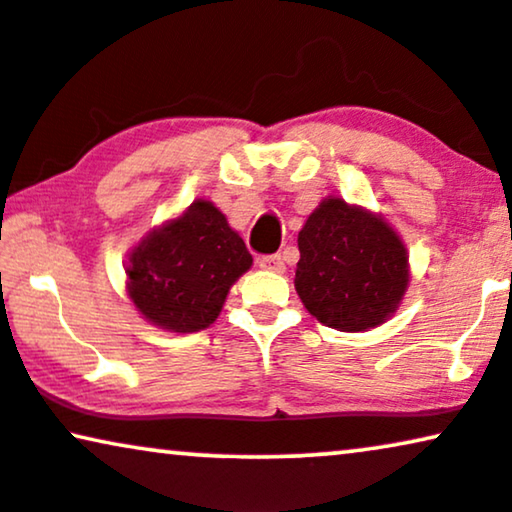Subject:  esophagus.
I'll use <instances>...</instances> for the list:
<instances>
[{
  "label": "esophagus",
  "mask_w": 512,
  "mask_h": 512,
  "mask_svg": "<svg viewBox=\"0 0 512 512\" xmlns=\"http://www.w3.org/2000/svg\"><path fill=\"white\" fill-rule=\"evenodd\" d=\"M257 264H260L262 269L267 271H276V274H281L283 269H286V264H283V257L281 255H264L257 260Z\"/></svg>",
  "instance_id": "esophagus-1"
}]
</instances>
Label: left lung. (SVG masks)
Wrapping results in <instances>:
<instances>
[{"label":"left lung","instance_id":"8db88e82","mask_svg":"<svg viewBox=\"0 0 512 512\" xmlns=\"http://www.w3.org/2000/svg\"><path fill=\"white\" fill-rule=\"evenodd\" d=\"M297 248V295L316 321L335 331L380 326L409 288V255L397 231L342 198H326L307 217Z\"/></svg>","mask_w":512,"mask_h":512}]
</instances>
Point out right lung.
I'll use <instances>...</instances> for the list:
<instances>
[{
	"mask_svg": "<svg viewBox=\"0 0 512 512\" xmlns=\"http://www.w3.org/2000/svg\"><path fill=\"white\" fill-rule=\"evenodd\" d=\"M250 267L243 238L210 200H196L134 245L127 295L153 326L196 333L215 323L229 288Z\"/></svg>",
	"mask_w": 512,
	"mask_h": 512,
	"instance_id": "right-lung-1",
	"label": "right lung"
}]
</instances>
